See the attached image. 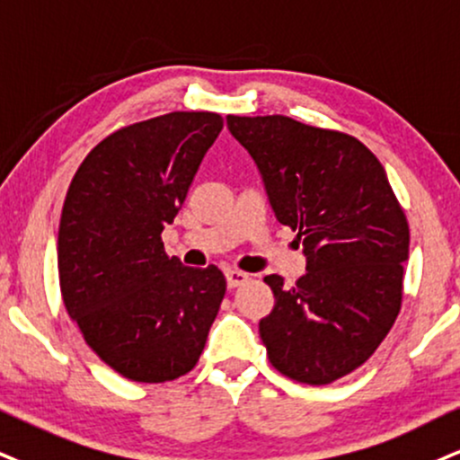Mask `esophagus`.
I'll return each mask as SVG.
<instances>
[{
	"instance_id": "34e87169",
	"label": "esophagus",
	"mask_w": 460,
	"mask_h": 460,
	"mask_svg": "<svg viewBox=\"0 0 460 460\" xmlns=\"http://www.w3.org/2000/svg\"><path fill=\"white\" fill-rule=\"evenodd\" d=\"M247 279L249 275L243 273V270H228V273H226V281H228V288H232V290L243 286V283H247Z\"/></svg>"
}]
</instances>
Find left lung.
Instances as JSON below:
<instances>
[{"label":"left lung","instance_id":"left-lung-1","mask_svg":"<svg viewBox=\"0 0 460 460\" xmlns=\"http://www.w3.org/2000/svg\"><path fill=\"white\" fill-rule=\"evenodd\" d=\"M262 172L279 224L296 232L307 273L264 277L275 307L260 320L270 365L309 386L356 371L403 303L410 226L386 170L354 136L283 115L226 117Z\"/></svg>","mask_w":460,"mask_h":460}]
</instances>
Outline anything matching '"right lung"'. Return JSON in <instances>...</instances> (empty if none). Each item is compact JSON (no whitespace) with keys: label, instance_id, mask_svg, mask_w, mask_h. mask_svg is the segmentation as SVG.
Wrapping results in <instances>:
<instances>
[{"label":"right lung","instance_id":"1","mask_svg":"<svg viewBox=\"0 0 460 460\" xmlns=\"http://www.w3.org/2000/svg\"><path fill=\"white\" fill-rule=\"evenodd\" d=\"M221 128L217 112L119 128L67 187L57 241L61 296L89 348L132 382L187 376L224 300L217 266H183L162 241Z\"/></svg>","mask_w":460,"mask_h":460}]
</instances>
